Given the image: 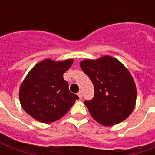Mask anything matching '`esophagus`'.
<instances>
[{"instance_id": "34e87169", "label": "esophagus", "mask_w": 155, "mask_h": 155, "mask_svg": "<svg viewBox=\"0 0 155 155\" xmlns=\"http://www.w3.org/2000/svg\"><path fill=\"white\" fill-rule=\"evenodd\" d=\"M77 94H78V96H79V98H80V99H82V92H81V91H80V92H79Z\"/></svg>"}]
</instances>
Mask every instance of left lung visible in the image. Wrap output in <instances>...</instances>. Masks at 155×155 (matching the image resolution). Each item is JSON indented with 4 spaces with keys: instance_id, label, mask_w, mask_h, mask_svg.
<instances>
[{
    "instance_id": "8db88e82",
    "label": "left lung",
    "mask_w": 155,
    "mask_h": 155,
    "mask_svg": "<svg viewBox=\"0 0 155 155\" xmlns=\"http://www.w3.org/2000/svg\"><path fill=\"white\" fill-rule=\"evenodd\" d=\"M80 65L94 84V98L84 101L94 120L104 126L126 120L134 109L137 97L135 83L129 70L110 55L86 59Z\"/></svg>"
}]
</instances>
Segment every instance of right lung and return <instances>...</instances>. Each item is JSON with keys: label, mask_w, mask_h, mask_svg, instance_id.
<instances>
[{"label": "right lung", "mask_w": 155, "mask_h": 155, "mask_svg": "<svg viewBox=\"0 0 155 155\" xmlns=\"http://www.w3.org/2000/svg\"><path fill=\"white\" fill-rule=\"evenodd\" d=\"M73 62L72 59L63 61L47 59L31 70L19 91L21 104L29 115L41 123L50 124L70 110L79 97L69 91L63 74Z\"/></svg>", "instance_id": "add662e5"}]
</instances>
